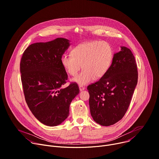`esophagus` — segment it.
<instances>
[{"label": "esophagus", "instance_id": "34e87169", "mask_svg": "<svg viewBox=\"0 0 159 159\" xmlns=\"http://www.w3.org/2000/svg\"><path fill=\"white\" fill-rule=\"evenodd\" d=\"M85 89V88L84 87H83V86H80V85H79V89H80V91H84Z\"/></svg>", "mask_w": 159, "mask_h": 159}]
</instances>
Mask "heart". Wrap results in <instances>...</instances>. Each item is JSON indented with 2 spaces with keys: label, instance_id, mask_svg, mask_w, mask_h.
<instances>
[{
  "label": "heart",
  "instance_id": "b5f03b06",
  "mask_svg": "<svg viewBox=\"0 0 159 159\" xmlns=\"http://www.w3.org/2000/svg\"><path fill=\"white\" fill-rule=\"evenodd\" d=\"M71 54H63L61 62L67 74L75 76L82 65L83 70L72 79L80 86L103 77L109 70L113 60L111 46L107 42L93 40L75 46Z\"/></svg>",
  "mask_w": 159,
  "mask_h": 159
}]
</instances>
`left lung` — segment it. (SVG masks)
Returning a JSON list of instances; mask_svg holds the SVG:
<instances>
[{
  "label": "left lung",
  "instance_id": "8db88e82",
  "mask_svg": "<svg viewBox=\"0 0 159 159\" xmlns=\"http://www.w3.org/2000/svg\"><path fill=\"white\" fill-rule=\"evenodd\" d=\"M120 48L114 53L107 73L88 87L91 115L103 126L113 125L123 118L138 83L134 56L129 48Z\"/></svg>",
  "mask_w": 159,
  "mask_h": 159
}]
</instances>
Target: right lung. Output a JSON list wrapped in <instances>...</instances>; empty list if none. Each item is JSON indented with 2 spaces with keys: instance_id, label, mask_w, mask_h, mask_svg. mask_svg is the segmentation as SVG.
I'll list each match as a JSON object with an SVG mask.
<instances>
[{
  "instance_id": "obj_1",
  "label": "right lung",
  "mask_w": 159,
  "mask_h": 159,
  "mask_svg": "<svg viewBox=\"0 0 159 159\" xmlns=\"http://www.w3.org/2000/svg\"><path fill=\"white\" fill-rule=\"evenodd\" d=\"M70 40L57 38L34 43L23 54L20 73L26 102L34 117L42 124L56 126L69 115L70 105L79 94L76 83L63 88L68 75L61 62L70 46Z\"/></svg>"
}]
</instances>
